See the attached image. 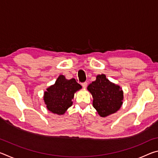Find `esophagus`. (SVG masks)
<instances>
[{
  "mask_svg": "<svg viewBox=\"0 0 158 158\" xmlns=\"http://www.w3.org/2000/svg\"><path fill=\"white\" fill-rule=\"evenodd\" d=\"M87 82H84V83H82L81 84V85L83 86V88H84V89H86V87H87Z\"/></svg>",
  "mask_w": 158,
  "mask_h": 158,
  "instance_id": "obj_1",
  "label": "esophagus"
}]
</instances>
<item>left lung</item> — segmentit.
Masks as SVG:
<instances>
[{"mask_svg": "<svg viewBox=\"0 0 158 158\" xmlns=\"http://www.w3.org/2000/svg\"><path fill=\"white\" fill-rule=\"evenodd\" d=\"M87 89L93 98V107L101 117L108 116L121 109L123 102V91L120 85L106 79L105 74H98Z\"/></svg>", "mask_w": 158, "mask_h": 158, "instance_id": "8db88e82", "label": "left lung"}]
</instances>
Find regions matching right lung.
Segmentation results:
<instances>
[{
	"label": "right lung",
	"mask_w": 158,
	"mask_h": 158,
	"mask_svg": "<svg viewBox=\"0 0 158 158\" xmlns=\"http://www.w3.org/2000/svg\"><path fill=\"white\" fill-rule=\"evenodd\" d=\"M81 85L75 79H67L60 74L55 84L50 85L44 92L43 100L47 109L52 113L63 115L73 105L74 93L81 89Z\"/></svg>",
	"instance_id": "1"
}]
</instances>
